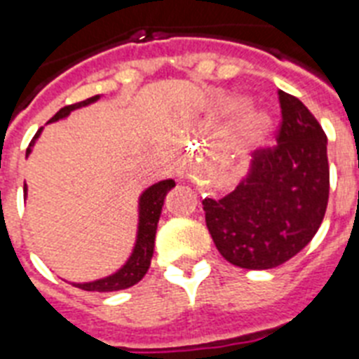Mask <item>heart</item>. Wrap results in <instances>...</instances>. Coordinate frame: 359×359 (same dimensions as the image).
<instances>
[{"label":"heart","mask_w":359,"mask_h":359,"mask_svg":"<svg viewBox=\"0 0 359 359\" xmlns=\"http://www.w3.org/2000/svg\"><path fill=\"white\" fill-rule=\"evenodd\" d=\"M245 108V102L242 98H231L225 104V111L227 114H238ZM268 128H270V121L264 114H259V111H253V114L245 115L244 121L238 124V128L235 132V141L236 145L240 147H251L261 143L268 134Z\"/></svg>","instance_id":"1"}]
</instances>
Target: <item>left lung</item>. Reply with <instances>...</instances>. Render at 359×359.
Listing matches in <instances>:
<instances>
[{
    "instance_id": "1",
    "label": "left lung",
    "mask_w": 359,
    "mask_h": 359,
    "mask_svg": "<svg viewBox=\"0 0 359 359\" xmlns=\"http://www.w3.org/2000/svg\"><path fill=\"white\" fill-rule=\"evenodd\" d=\"M278 95V145L253 152L248 173L229 196L203 201L218 251L245 270L276 268L300 253L328 207L326 134L298 98Z\"/></svg>"
}]
</instances>
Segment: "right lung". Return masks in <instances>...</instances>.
<instances>
[{"label": "right lung", "instance_id": "obj_1", "mask_svg": "<svg viewBox=\"0 0 359 359\" xmlns=\"http://www.w3.org/2000/svg\"><path fill=\"white\" fill-rule=\"evenodd\" d=\"M97 97H91L83 100V102L72 104V106H65L53 115L50 123H55L59 119H65L69 117L70 111H74L78 108H83V106H89V104L97 102ZM42 128L35 134V137L31 140L27 151H25V156L31 154V147L35 145V141L39 140ZM175 188V180H160L156 184L149 186L143 194L140 196V205H137V210H140V219H137V235H135V244L134 250L130 253V257L126 259L123 266L117 270V272L109 273L106 278L95 279V281H87V283H72L74 287L81 290H97V292H114V290H123L128 289L132 285H135L137 281L143 279V276L147 273L149 266H151L152 253H154V238H156V229H158V219H160V214H162L163 199L168 196V191ZM24 194L27 196V186H24Z\"/></svg>", "mask_w": 359, "mask_h": 359}]
</instances>
